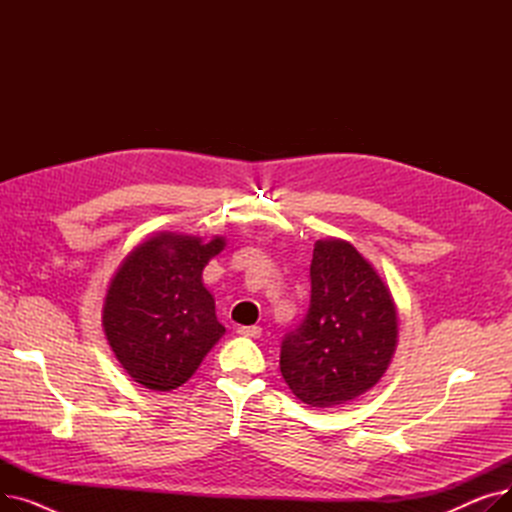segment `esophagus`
I'll use <instances>...</instances> for the list:
<instances>
[{
    "label": "esophagus",
    "instance_id": "1",
    "mask_svg": "<svg viewBox=\"0 0 512 512\" xmlns=\"http://www.w3.org/2000/svg\"><path fill=\"white\" fill-rule=\"evenodd\" d=\"M236 332L240 336H247V338H259L261 336V328L259 326H240Z\"/></svg>",
    "mask_w": 512,
    "mask_h": 512
}]
</instances>
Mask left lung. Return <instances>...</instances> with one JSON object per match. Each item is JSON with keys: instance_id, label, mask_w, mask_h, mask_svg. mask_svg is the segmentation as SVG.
I'll return each mask as SVG.
<instances>
[{"instance_id": "1", "label": "left lung", "mask_w": 512, "mask_h": 512, "mask_svg": "<svg viewBox=\"0 0 512 512\" xmlns=\"http://www.w3.org/2000/svg\"><path fill=\"white\" fill-rule=\"evenodd\" d=\"M396 342V305L375 267L351 242L317 240L309 311L280 351L292 394L309 407L346 405L380 382Z\"/></svg>"}]
</instances>
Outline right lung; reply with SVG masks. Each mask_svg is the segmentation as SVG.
<instances>
[{"label": "right lung", "instance_id": "right-lung-1", "mask_svg": "<svg viewBox=\"0 0 512 512\" xmlns=\"http://www.w3.org/2000/svg\"><path fill=\"white\" fill-rule=\"evenodd\" d=\"M224 247V236L203 242L159 232L118 267L101 321L107 344L137 384L159 392L182 386L224 336L203 284L205 265Z\"/></svg>", "mask_w": 512, "mask_h": 512}]
</instances>
